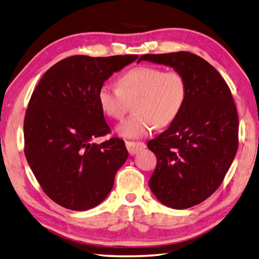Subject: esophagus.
<instances>
[{"label": "esophagus", "mask_w": 259, "mask_h": 259, "mask_svg": "<svg viewBox=\"0 0 259 259\" xmlns=\"http://www.w3.org/2000/svg\"><path fill=\"white\" fill-rule=\"evenodd\" d=\"M125 146H126L128 153L132 155L136 154L138 151L142 150V149L146 148V144L140 142H125Z\"/></svg>", "instance_id": "obj_1"}]
</instances>
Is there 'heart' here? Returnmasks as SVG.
Instances as JSON below:
<instances>
[{
  "label": "heart",
  "mask_w": 259,
  "mask_h": 259,
  "mask_svg": "<svg viewBox=\"0 0 259 259\" xmlns=\"http://www.w3.org/2000/svg\"><path fill=\"white\" fill-rule=\"evenodd\" d=\"M119 88L105 83L98 90V103L103 112L120 120L126 113L128 103L135 99L134 115L121 123L117 132L124 137L143 138L158 127H166L175 121L186 103L188 84L177 70L164 71L152 66L130 69L117 80Z\"/></svg>",
  "instance_id": "obj_1"
}]
</instances>
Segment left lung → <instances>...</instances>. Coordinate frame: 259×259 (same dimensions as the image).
Segmentation results:
<instances>
[{
  "mask_svg": "<svg viewBox=\"0 0 259 259\" xmlns=\"http://www.w3.org/2000/svg\"><path fill=\"white\" fill-rule=\"evenodd\" d=\"M142 60L173 67L188 84L175 121L148 142L156 156L149 186L164 205L194 206L222 185L238 151L239 117L231 91L217 70L195 54H148Z\"/></svg>",
  "mask_w": 259,
  "mask_h": 259,
  "instance_id": "1",
  "label": "left lung"
}]
</instances>
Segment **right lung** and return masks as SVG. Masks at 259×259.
I'll return each instance as SVG.
<instances>
[{
  "label": "right lung",
  "mask_w": 259,
  "mask_h": 259,
  "mask_svg": "<svg viewBox=\"0 0 259 259\" xmlns=\"http://www.w3.org/2000/svg\"><path fill=\"white\" fill-rule=\"evenodd\" d=\"M137 58L76 55L51 67L35 86L23 122L25 155L42 190L60 206L86 210L110 193L128 152L117 137L94 143L111 132L98 90Z\"/></svg>",
  "instance_id": "1"
}]
</instances>
